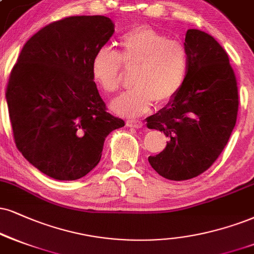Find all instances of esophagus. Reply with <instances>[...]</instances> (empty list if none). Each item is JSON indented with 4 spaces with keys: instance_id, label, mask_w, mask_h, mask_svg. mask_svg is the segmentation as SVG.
<instances>
[{
    "instance_id": "obj_1",
    "label": "esophagus",
    "mask_w": 254,
    "mask_h": 254,
    "mask_svg": "<svg viewBox=\"0 0 254 254\" xmlns=\"http://www.w3.org/2000/svg\"><path fill=\"white\" fill-rule=\"evenodd\" d=\"M126 125L128 127H133V128H141L143 126L142 121H139V120H127Z\"/></svg>"
}]
</instances>
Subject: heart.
Instances as JSON below:
<instances>
[{"label":"heart","instance_id":"b5f03b06","mask_svg":"<svg viewBox=\"0 0 254 254\" xmlns=\"http://www.w3.org/2000/svg\"><path fill=\"white\" fill-rule=\"evenodd\" d=\"M133 69L132 89L112 101V109L122 117H137L155 101L165 105L179 94L189 71V52L179 40L148 26L128 30L119 41V52L100 48L93 56L90 70L105 93L120 87L122 70Z\"/></svg>","mask_w":254,"mask_h":254}]
</instances>
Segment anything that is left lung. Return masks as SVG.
<instances>
[{"instance_id": "1", "label": "left lung", "mask_w": 254, "mask_h": 254, "mask_svg": "<svg viewBox=\"0 0 254 254\" xmlns=\"http://www.w3.org/2000/svg\"><path fill=\"white\" fill-rule=\"evenodd\" d=\"M189 71L183 88L147 127L170 139L149 164L168 180H189L207 171L227 145L236 126L239 96L227 53L213 36L189 29L185 37Z\"/></svg>"}]
</instances>
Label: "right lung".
I'll use <instances>...</instances> for the list:
<instances>
[{
  "label": "right lung",
  "mask_w": 254,
  "mask_h": 254,
  "mask_svg": "<svg viewBox=\"0 0 254 254\" xmlns=\"http://www.w3.org/2000/svg\"><path fill=\"white\" fill-rule=\"evenodd\" d=\"M114 33L111 18L69 16L34 34L5 90L17 149L56 180H76L101 159L103 142L125 121L107 112L90 70Z\"/></svg>",
  "instance_id": "right-lung-1"
}]
</instances>
